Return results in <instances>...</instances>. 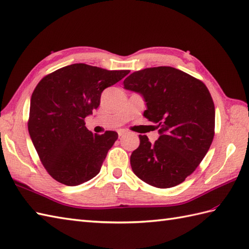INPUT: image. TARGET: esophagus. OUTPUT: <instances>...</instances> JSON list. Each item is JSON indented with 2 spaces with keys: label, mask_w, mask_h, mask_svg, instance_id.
<instances>
[{
  "label": "esophagus",
  "mask_w": 249,
  "mask_h": 249,
  "mask_svg": "<svg viewBox=\"0 0 249 249\" xmlns=\"http://www.w3.org/2000/svg\"><path fill=\"white\" fill-rule=\"evenodd\" d=\"M118 134H119V137H122V136H124L125 134H127V131H126L125 129H119Z\"/></svg>",
  "instance_id": "obj_1"
}]
</instances>
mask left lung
<instances>
[{
    "instance_id": "obj_1",
    "label": "left lung",
    "mask_w": 249,
    "mask_h": 249,
    "mask_svg": "<svg viewBox=\"0 0 249 249\" xmlns=\"http://www.w3.org/2000/svg\"><path fill=\"white\" fill-rule=\"evenodd\" d=\"M124 88L143 95V116L155 123L160 137L140 145L130 165L142 181L158 188L177 186L190 176L208 153L215 134V107L205 84L170 66L135 71Z\"/></svg>"
}]
</instances>
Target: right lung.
Instances as JSON below:
<instances>
[{
  "instance_id": "obj_1",
  "label": "right lung",
  "mask_w": 249,
  "mask_h": 249,
  "mask_svg": "<svg viewBox=\"0 0 249 249\" xmlns=\"http://www.w3.org/2000/svg\"><path fill=\"white\" fill-rule=\"evenodd\" d=\"M129 71H107L83 63L62 67L37 84L28 128L39 160L55 181L76 186L96 177L118 133L93 134L86 116L97 109L106 88Z\"/></svg>"
}]
</instances>
